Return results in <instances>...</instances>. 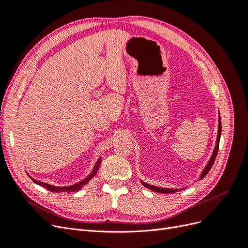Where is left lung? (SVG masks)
<instances>
[{"instance_id": "left-lung-1", "label": "left lung", "mask_w": 248, "mask_h": 248, "mask_svg": "<svg viewBox=\"0 0 248 248\" xmlns=\"http://www.w3.org/2000/svg\"><path fill=\"white\" fill-rule=\"evenodd\" d=\"M220 134H221V121H220V116H219V119H218V133H217V140H216V145H215V148H214V151H213V154L211 156V158H210L208 164L206 166V168L204 169V170H202V175L200 177V179H202L204 178L209 170H211L213 163L215 161V158H216V155H217V152H218V147H219V140H220ZM141 184L144 185L145 187H147V188L151 189L153 191H156V192H160V193H171V192H176L177 189H171V188H160V187H157V186H153V185H150V184H147V183H144L141 182Z\"/></svg>"}]
</instances>
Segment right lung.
<instances>
[{
	"label": "right lung",
	"mask_w": 248,
	"mask_h": 248,
	"mask_svg": "<svg viewBox=\"0 0 248 248\" xmlns=\"http://www.w3.org/2000/svg\"><path fill=\"white\" fill-rule=\"evenodd\" d=\"M100 160H101V159H99L98 162H97L94 170L92 171V174L90 175L89 177H87L85 180H82L81 182H79V183H78V184H76V185H71V186H67V187H58V186H52V185H49V184H46V183H43V182H39V181H37V180H35V179H32V180H33V181H34L36 184H38V185H41V186H43V187H46V189H48L49 191H52V192L77 191V190L80 189L82 186L86 185V184L90 181V180H91V179L96 175V172H97V170H98V168H99ZM30 178H31V177H30Z\"/></svg>",
	"instance_id": "add662e5"
}]
</instances>
